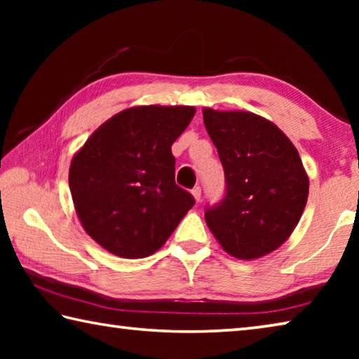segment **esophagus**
I'll use <instances>...</instances> for the list:
<instances>
[{
	"instance_id": "34e87169",
	"label": "esophagus",
	"mask_w": 359,
	"mask_h": 359,
	"mask_svg": "<svg viewBox=\"0 0 359 359\" xmlns=\"http://www.w3.org/2000/svg\"><path fill=\"white\" fill-rule=\"evenodd\" d=\"M191 194H193L194 201H196V203H201V188H199V187H194L193 190H191Z\"/></svg>"
}]
</instances>
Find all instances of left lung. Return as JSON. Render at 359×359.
Listing matches in <instances>:
<instances>
[{"instance_id": "obj_1", "label": "left lung", "mask_w": 359, "mask_h": 359, "mask_svg": "<svg viewBox=\"0 0 359 359\" xmlns=\"http://www.w3.org/2000/svg\"><path fill=\"white\" fill-rule=\"evenodd\" d=\"M203 117L226 179V194L205 210V223L231 257H264L290 238L306 208L301 156L277 125L257 114L204 107Z\"/></svg>"}]
</instances>
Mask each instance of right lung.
<instances>
[{
	"label": "right lung",
	"instance_id": "obj_1",
	"mask_svg": "<svg viewBox=\"0 0 359 359\" xmlns=\"http://www.w3.org/2000/svg\"><path fill=\"white\" fill-rule=\"evenodd\" d=\"M193 106H136L106 120L69 166L76 214L95 242L121 258L165 245L194 199L175 185L174 144Z\"/></svg>",
	"mask_w": 359,
	"mask_h": 359
}]
</instances>
